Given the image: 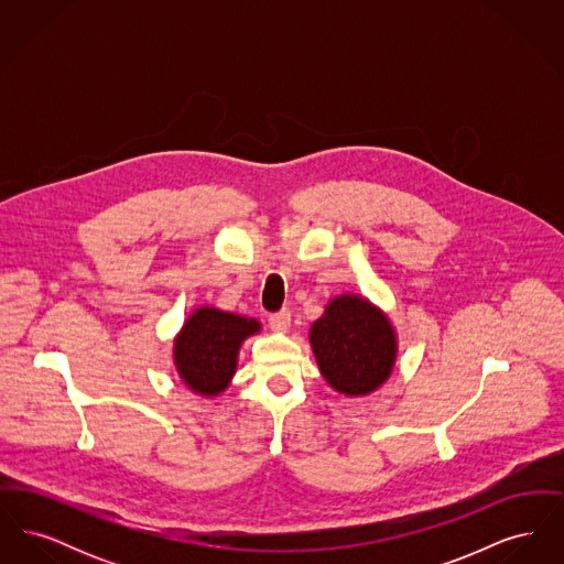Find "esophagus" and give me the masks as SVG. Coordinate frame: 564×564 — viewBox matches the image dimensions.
<instances>
[{"mask_svg": "<svg viewBox=\"0 0 564 564\" xmlns=\"http://www.w3.org/2000/svg\"><path fill=\"white\" fill-rule=\"evenodd\" d=\"M269 323L272 329H279V332H285L292 323V313L288 308H281L276 313H270Z\"/></svg>", "mask_w": 564, "mask_h": 564, "instance_id": "1", "label": "esophagus"}]
</instances>
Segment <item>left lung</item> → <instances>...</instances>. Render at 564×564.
Listing matches in <instances>:
<instances>
[{
	"label": "left lung",
	"mask_w": 564,
	"mask_h": 564,
	"mask_svg": "<svg viewBox=\"0 0 564 564\" xmlns=\"http://www.w3.org/2000/svg\"><path fill=\"white\" fill-rule=\"evenodd\" d=\"M311 345L323 378L345 395H368L395 364V334L368 300L340 295L311 327Z\"/></svg>",
	"instance_id": "8db88e82"
}]
</instances>
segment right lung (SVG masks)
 Returning <instances> with one entry per match:
<instances>
[{
	"label": "right lung",
	"instance_id": "obj_1",
	"mask_svg": "<svg viewBox=\"0 0 564 564\" xmlns=\"http://www.w3.org/2000/svg\"><path fill=\"white\" fill-rule=\"evenodd\" d=\"M260 329L256 319L203 306L175 340V366L192 391L221 393L237 370L242 340Z\"/></svg>",
	"mask_w": 564,
	"mask_h": 564
}]
</instances>
